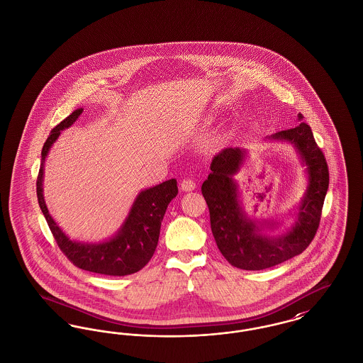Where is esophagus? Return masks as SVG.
<instances>
[{"label":"esophagus","instance_id":"34e87169","mask_svg":"<svg viewBox=\"0 0 363 363\" xmlns=\"http://www.w3.org/2000/svg\"><path fill=\"white\" fill-rule=\"evenodd\" d=\"M181 189L184 191H191V190L196 189V182L191 178H185L181 182Z\"/></svg>","mask_w":363,"mask_h":363}]
</instances>
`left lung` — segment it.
Listing matches in <instances>:
<instances>
[{"label": "left lung", "instance_id": "obj_1", "mask_svg": "<svg viewBox=\"0 0 363 363\" xmlns=\"http://www.w3.org/2000/svg\"><path fill=\"white\" fill-rule=\"evenodd\" d=\"M302 120V114H298ZM271 140L291 143L309 177V185L299 204L295 225L280 235H267L259 222L247 218L242 209L240 193L234 175L240 172L246 151L225 148L211 163V173L201 191L207 201L213 238L233 265L245 271H259L301 255L313 241L320 225L321 211L328 190V164L318 148L311 126L301 122L298 126L280 130ZM268 228H277V222H265Z\"/></svg>", "mask_w": 363, "mask_h": 363}]
</instances>
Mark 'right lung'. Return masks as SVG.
Listing matches in <instances>:
<instances>
[{"label": "right lung", "mask_w": 363, "mask_h": 363, "mask_svg": "<svg viewBox=\"0 0 363 363\" xmlns=\"http://www.w3.org/2000/svg\"><path fill=\"white\" fill-rule=\"evenodd\" d=\"M82 113L83 108H77L69 117L60 122L50 132L42 148V162L36 179L38 203L58 247L77 268L108 277L130 275L144 268L155 253L163 216L167 206L178 193L177 181L169 179L154 188L140 191L128 218L111 240L99 243L70 241L65 233H62V230L52 220L46 207L42 188L43 164L49 150L60 136L61 130L73 125Z\"/></svg>", "instance_id": "add662e5"}]
</instances>
